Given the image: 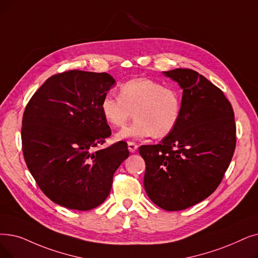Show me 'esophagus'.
Masks as SVG:
<instances>
[{
  "label": "esophagus",
  "mask_w": 258,
  "mask_h": 258,
  "mask_svg": "<svg viewBox=\"0 0 258 258\" xmlns=\"http://www.w3.org/2000/svg\"><path fill=\"white\" fill-rule=\"evenodd\" d=\"M127 147H128V151L132 152V153H134V152H136V150H137V148H138V145H137L135 142L128 141V142H127Z\"/></svg>",
  "instance_id": "obj_1"
}]
</instances>
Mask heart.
Instances as JSON below:
<instances>
[{
    "instance_id": "b5f03b06",
    "label": "heart",
    "mask_w": 258,
    "mask_h": 258,
    "mask_svg": "<svg viewBox=\"0 0 258 258\" xmlns=\"http://www.w3.org/2000/svg\"><path fill=\"white\" fill-rule=\"evenodd\" d=\"M104 120L122 127L135 116L132 124L120 131L116 139L163 138L176 128L182 113V96L177 88L164 86L149 78H135L123 83L119 97L105 95L100 103Z\"/></svg>"
}]
</instances>
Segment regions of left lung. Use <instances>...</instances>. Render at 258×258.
Listing matches in <instances>:
<instances>
[{
  "label": "left lung",
  "instance_id": "8db88e82",
  "mask_svg": "<svg viewBox=\"0 0 258 258\" xmlns=\"http://www.w3.org/2000/svg\"><path fill=\"white\" fill-rule=\"evenodd\" d=\"M183 89L176 128L158 144L141 145L144 188L155 205L180 211L220 184L236 147L234 110L220 88L187 69L164 72Z\"/></svg>",
  "mask_w": 258,
  "mask_h": 258
}]
</instances>
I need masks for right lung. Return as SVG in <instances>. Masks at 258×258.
<instances>
[{"label": "right lung", "mask_w": 258, "mask_h": 258, "mask_svg": "<svg viewBox=\"0 0 258 258\" xmlns=\"http://www.w3.org/2000/svg\"><path fill=\"white\" fill-rule=\"evenodd\" d=\"M114 78L66 71L32 95L22 119V150L41 191L71 210L87 211L107 198L115 172L130 152L125 141L97 150L111 131L100 103Z\"/></svg>", "instance_id": "obj_1"}]
</instances>
